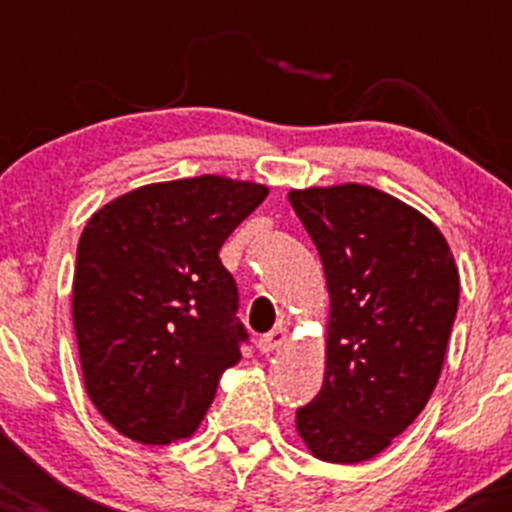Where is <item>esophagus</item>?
Listing matches in <instances>:
<instances>
[{
	"label": "esophagus",
	"mask_w": 512,
	"mask_h": 512,
	"mask_svg": "<svg viewBox=\"0 0 512 512\" xmlns=\"http://www.w3.org/2000/svg\"><path fill=\"white\" fill-rule=\"evenodd\" d=\"M287 344V327H275L272 332L262 334L260 342H257V347H260L262 354H270V352H277V349H282Z\"/></svg>",
	"instance_id": "1"
}]
</instances>
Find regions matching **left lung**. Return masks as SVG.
<instances>
[{"mask_svg":"<svg viewBox=\"0 0 512 512\" xmlns=\"http://www.w3.org/2000/svg\"><path fill=\"white\" fill-rule=\"evenodd\" d=\"M287 198L329 289L324 384L294 426L319 461L364 463L436 389L461 294L456 260L426 215L371 185H312Z\"/></svg>","mask_w":512,"mask_h":512,"instance_id":"left-lung-1","label":"left lung"}]
</instances>
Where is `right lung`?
Returning <instances> with one entry per match:
<instances>
[{"instance_id": "1", "label": "right lung", "mask_w": 512, "mask_h": 512, "mask_svg": "<svg viewBox=\"0 0 512 512\" xmlns=\"http://www.w3.org/2000/svg\"><path fill=\"white\" fill-rule=\"evenodd\" d=\"M267 193L225 175L165 180L86 223L71 314L86 394L121 436L165 446L203 423L247 339L218 252Z\"/></svg>"}]
</instances>
